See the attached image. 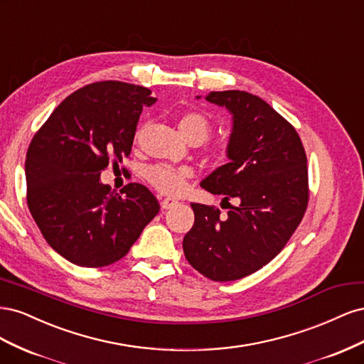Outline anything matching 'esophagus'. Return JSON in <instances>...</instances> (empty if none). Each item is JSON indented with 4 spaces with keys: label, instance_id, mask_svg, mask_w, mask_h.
<instances>
[{
    "label": "esophagus",
    "instance_id": "obj_1",
    "mask_svg": "<svg viewBox=\"0 0 364 364\" xmlns=\"http://www.w3.org/2000/svg\"><path fill=\"white\" fill-rule=\"evenodd\" d=\"M174 205H178V200L171 199V197H167V199H164V200L161 202L162 209H170V208H173Z\"/></svg>",
    "mask_w": 364,
    "mask_h": 364
}]
</instances>
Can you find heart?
Wrapping results in <instances>:
<instances>
[{"label":"heart","mask_w":364,"mask_h":364,"mask_svg":"<svg viewBox=\"0 0 364 364\" xmlns=\"http://www.w3.org/2000/svg\"><path fill=\"white\" fill-rule=\"evenodd\" d=\"M181 135L188 142H202L209 136L211 123L199 112H186L178 123ZM191 176L188 168H176L171 165H153L146 171L147 181L164 194H179L185 188V181Z\"/></svg>","instance_id":"obj_1"}]
</instances>
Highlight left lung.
<instances>
[{
	"mask_svg": "<svg viewBox=\"0 0 364 364\" xmlns=\"http://www.w3.org/2000/svg\"><path fill=\"white\" fill-rule=\"evenodd\" d=\"M205 100L232 117L229 162L200 182L223 196L229 211L222 215L213 206L191 203L194 225L182 246L197 272L228 282L266 266L299 226L308 203L306 156L294 127L262 98L222 91Z\"/></svg>",
	"mask_w": 364,
	"mask_h": 364,
	"instance_id": "1",
	"label": "left lung"
}]
</instances>
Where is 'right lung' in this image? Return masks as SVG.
I'll return each instance as SVG.
<instances>
[{"mask_svg":"<svg viewBox=\"0 0 364 364\" xmlns=\"http://www.w3.org/2000/svg\"><path fill=\"white\" fill-rule=\"evenodd\" d=\"M155 102L142 86L87 85L65 98L30 142L28 209L47 243L75 266L121 259L159 211L144 185L117 193L100 179L109 161L130 155L142 107Z\"/></svg>","mask_w":364,"mask_h":364,"instance_id":"add662e5","label":"right lung"}]
</instances>
